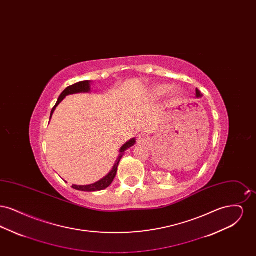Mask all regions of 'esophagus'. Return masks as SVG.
<instances>
[{"label":"esophagus","instance_id":"34e87169","mask_svg":"<svg viewBox=\"0 0 256 256\" xmlns=\"http://www.w3.org/2000/svg\"><path fill=\"white\" fill-rule=\"evenodd\" d=\"M143 137H144L143 134H139V139H143Z\"/></svg>","mask_w":256,"mask_h":256}]
</instances>
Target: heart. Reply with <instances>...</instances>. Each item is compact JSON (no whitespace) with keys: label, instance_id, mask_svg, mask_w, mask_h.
Listing matches in <instances>:
<instances>
[{"label":"heart","instance_id":"b5f03b06","mask_svg":"<svg viewBox=\"0 0 256 256\" xmlns=\"http://www.w3.org/2000/svg\"><path fill=\"white\" fill-rule=\"evenodd\" d=\"M169 89V86L165 84H159V86H154L148 93V97L150 100H158L159 98L164 96ZM170 95L178 96L180 94V90L176 87L172 88L170 91Z\"/></svg>","mask_w":256,"mask_h":256}]
</instances>
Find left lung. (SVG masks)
I'll return each instance as SVG.
<instances>
[{
	"mask_svg": "<svg viewBox=\"0 0 256 256\" xmlns=\"http://www.w3.org/2000/svg\"><path fill=\"white\" fill-rule=\"evenodd\" d=\"M196 98L202 97V93H200V90H198V88H196Z\"/></svg>",
	"mask_w": 256,
	"mask_h": 256,
	"instance_id": "1",
	"label": "left lung"
}]
</instances>
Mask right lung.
<instances>
[{
    "instance_id": "1",
    "label": "right lung",
    "mask_w": 256,
    "mask_h": 256,
    "mask_svg": "<svg viewBox=\"0 0 256 256\" xmlns=\"http://www.w3.org/2000/svg\"><path fill=\"white\" fill-rule=\"evenodd\" d=\"M90 84L91 82L90 80H84V82H80L78 84H74L73 86H68L62 93L60 94V96L58 98L56 106H54V108L50 112V120L54 112V110L56 108V106L60 104L61 102L63 100V98L68 96V95H72V94H76V93H88L91 91V87H90ZM135 142H136V139L132 138L130 139V141H128L126 144H124L119 152V156L116 160L112 170H110V172L102 180H100L97 182L93 183V184H89V185H74L73 184L72 187L76 190H78V191H84V192H95V191H100V190H104L106 188H108L110 186V184L113 182V180L115 178L116 176V174H117V169H118V165H119V162L122 158L124 152L126 150H128L130 146H134L135 145Z\"/></svg>"
}]
</instances>
